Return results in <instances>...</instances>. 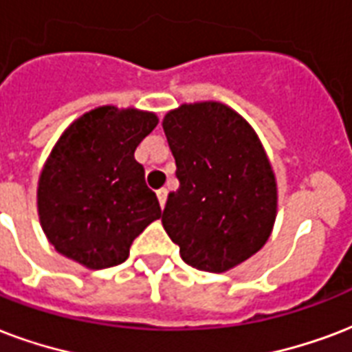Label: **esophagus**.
Returning a JSON list of instances; mask_svg holds the SVG:
<instances>
[{
	"instance_id": "esophagus-1",
	"label": "esophagus",
	"mask_w": 352,
	"mask_h": 352,
	"mask_svg": "<svg viewBox=\"0 0 352 352\" xmlns=\"http://www.w3.org/2000/svg\"><path fill=\"white\" fill-rule=\"evenodd\" d=\"M157 197H158V203H160V208H164L166 199H168V190H166V188H160V190L157 192Z\"/></svg>"
}]
</instances>
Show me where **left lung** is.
Returning a JSON list of instances; mask_svg holds the SVG:
<instances>
[{"label":"left lung","instance_id":"obj_1","mask_svg":"<svg viewBox=\"0 0 352 352\" xmlns=\"http://www.w3.org/2000/svg\"><path fill=\"white\" fill-rule=\"evenodd\" d=\"M179 188L162 225L182 260L208 273L229 272L272 236L277 179L258 134L219 101L182 103L162 120Z\"/></svg>","mask_w":352,"mask_h":352}]
</instances>
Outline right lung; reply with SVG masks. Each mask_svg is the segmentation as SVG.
Returning a JSON list of instances; mask_svg holds the SVG:
<instances>
[{
    "label": "right lung",
    "mask_w": 352,
    "mask_h": 352,
    "mask_svg": "<svg viewBox=\"0 0 352 352\" xmlns=\"http://www.w3.org/2000/svg\"><path fill=\"white\" fill-rule=\"evenodd\" d=\"M155 112L103 104L69 123L40 171L45 238L87 270L127 260L134 238L162 216L134 151L157 127Z\"/></svg>",
    "instance_id": "add662e5"
}]
</instances>
